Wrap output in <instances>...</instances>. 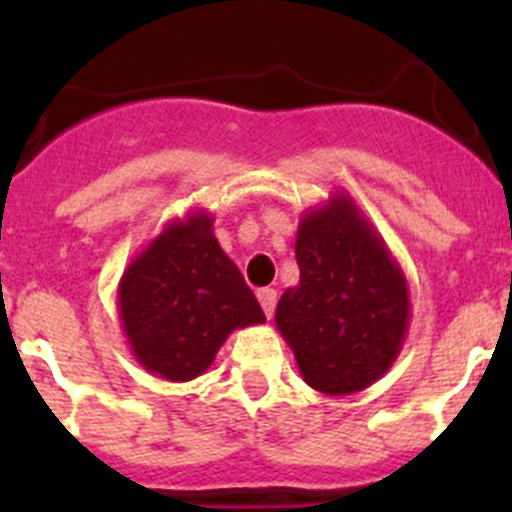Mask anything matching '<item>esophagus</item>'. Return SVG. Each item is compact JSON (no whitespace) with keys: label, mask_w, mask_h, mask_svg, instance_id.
<instances>
[{"label":"esophagus","mask_w":512,"mask_h":512,"mask_svg":"<svg viewBox=\"0 0 512 512\" xmlns=\"http://www.w3.org/2000/svg\"><path fill=\"white\" fill-rule=\"evenodd\" d=\"M257 299H260V304H262V309H265V314H267V319H272V314H275V304H277V292L275 289H260V292H257Z\"/></svg>","instance_id":"34e87169"}]
</instances>
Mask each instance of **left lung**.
I'll return each instance as SVG.
<instances>
[{
  "label": "left lung",
  "mask_w": 512,
  "mask_h": 512,
  "mask_svg": "<svg viewBox=\"0 0 512 512\" xmlns=\"http://www.w3.org/2000/svg\"><path fill=\"white\" fill-rule=\"evenodd\" d=\"M294 252L299 285L280 297L275 324L299 374L327 396L369 389L409 332L404 270L344 190L302 215Z\"/></svg>",
  "instance_id": "left-lung-1"
}]
</instances>
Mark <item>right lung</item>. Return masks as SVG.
<instances>
[{
    "label": "right lung",
    "instance_id": "1",
    "mask_svg": "<svg viewBox=\"0 0 512 512\" xmlns=\"http://www.w3.org/2000/svg\"><path fill=\"white\" fill-rule=\"evenodd\" d=\"M210 210L170 220L128 262L118 282V317L148 374L193 381L235 329L265 322L262 307L213 232Z\"/></svg>",
    "mask_w": 512,
    "mask_h": 512
}]
</instances>
